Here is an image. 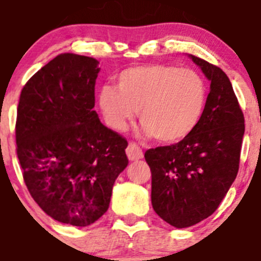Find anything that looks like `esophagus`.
<instances>
[{"instance_id":"esophagus-1","label":"esophagus","mask_w":261,"mask_h":261,"mask_svg":"<svg viewBox=\"0 0 261 261\" xmlns=\"http://www.w3.org/2000/svg\"><path fill=\"white\" fill-rule=\"evenodd\" d=\"M126 154H127L130 161H139V159H141L144 156L141 148L138 144L134 143V141L128 143L127 148H126Z\"/></svg>"}]
</instances>
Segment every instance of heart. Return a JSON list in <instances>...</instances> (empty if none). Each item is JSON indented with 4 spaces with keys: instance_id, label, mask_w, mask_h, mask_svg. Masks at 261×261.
Masks as SVG:
<instances>
[{
    "instance_id": "heart-1",
    "label": "heart",
    "mask_w": 261,
    "mask_h": 261,
    "mask_svg": "<svg viewBox=\"0 0 261 261\" xmlns=\"http://www.w3.org/2000/svg\"><path fill=\"white\" fill-rule=\"evenodd\" d=\"M208 95V84L195 70L151 63L121 71L117 88L103 85L98 102L113 130H126L139 111L146 135L177 143L201 122Z\"/></svg>"
}]
</instances>
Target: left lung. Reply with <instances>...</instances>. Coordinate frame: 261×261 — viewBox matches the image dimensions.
I'll return each instance as SVG.
<instances>
[{"label": "left lung", "instance_id": "8db88e82", "mask_svg": "<svg viewBox=\"0 0 261 261\" xmlns=\"http://www.w3.org/2000/svg\"><path fill=\"white\" fill-rule=\"evenodd\" d=\"M211 80L205 113L187 138L145 151L151 205L176 228L194 226L217 211L240 167L245 118L228 76L190 55Z\"/></svg>", "mask_w": 261, "mask_h": 261}]
</instances>
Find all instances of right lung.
I'll return each mask as SVG.
<instances>
[{
    "label": "right lung",
    "instance_id": "add662e5",
    "mask_svg": "<svg viewBox=\"0 0 261 261\" xmlns=\"http://www.w3.org/2000/svg\"><path fill=\"white\" fill-rule=\"evenodd\" d=\"M98 72L95 58L58 55L28 80L17 106L25 185L43 212L76 227L107 212L113 184L128 163L127 140L93 110Z\"/></svg>",
    "mask_w": 261,
    "mask_h": 261
}]
</instances>
